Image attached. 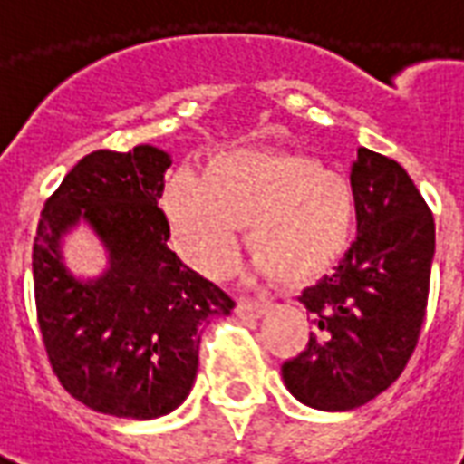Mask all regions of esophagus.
Returning <instances> with one entry per match:
<instances>
[{
  "instance_id": "1",
  "label": "esophagus",
  "mask_w": 464,
  "mask_h": 464,
  "mask_svg": "<svg viewBox=\"0 0 464 464\" xmlns=\"http://www.w3.org/2000/svg\"><path fill=\"white\" fill-rule=\"evenodd\" d=\"M271 311V303L268 301H238L236 303V315L241 318H261L266 313Z\"/></svg>"
}]
</instances>
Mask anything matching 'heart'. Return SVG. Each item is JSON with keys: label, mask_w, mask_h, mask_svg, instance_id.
Returning <instances> with one entry per match:
<instances>
[{"label": "heart", "mask_w": 464, "mask_h": 464, "mask_svg": "<svg viewBox=\"0 0 464 464\" xmlns=\"http://www.w3.org/2000/svg\"><path fill=\"white\" fill-rule=\"evenodd\" d=\"M161 211L173 248L208 278L233 268L243 226L256 271L288 285L325 276L355 233L353 183L301 151L218 153L201 176L179 173L166 183Z\"/></svg>", "instance_id": "1"}]
</instances>
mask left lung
I'll return each instance as SVG.
<instances>
[{
  "label": "left lung",
  "mask_w": 464,
  "mask_h": 464,
  "mask_svg": "<svg viewBox=\"0 0 464 464\" xmlns=\"http://www.w3.org/2000/svg\"><path fill=\"white\" fill-rule=\"evenodd\" d=\"M358 238L333 276L305 288L311 341L283 362L303 405L341 412L388 390L418 345L435 256V218L408 171L358 149L350 169Z\"/></svg>",
  "instance_id": "left-lung-1"
}]
</instances>
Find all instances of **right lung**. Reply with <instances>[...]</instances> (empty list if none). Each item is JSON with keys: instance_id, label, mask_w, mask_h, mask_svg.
<instances>
[{"instance_id": "obj_1", "label": "right lung", "mask_w": 464, "mask_h": 464, "mask_svg": "<svg viewBox=\"0 0 464 464\" xmlns=\"http://www.w3.org/2000/svg\"><path fill=\"white\" fill-rule=\"evenodd\" d=\"M171 156L141 143L94 151L59 183L36 228V321L64 390L114 418H161L191 392L203 323L236 303L183 266L169 248L159 208ZM89 222L110 253V268L82 282L63 266L61 238Z\"/></svg>"}]
</instances>
